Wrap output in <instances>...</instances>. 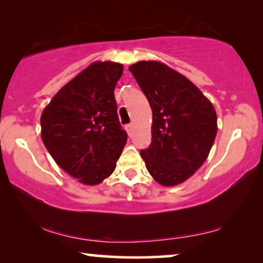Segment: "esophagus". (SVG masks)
I'll return each instance as SVG.
<instances>
[{"instance_id":"1","label":"esophagus","mask_w":263,"mask_h":263,"mask_svg":"<svg viewBox=\"0 0 263 263\" xmlns=\"http://www.w3.org/2000/svg\"><path fill=\"white\" fill-rule=\"evenodd\" d=\"M125 130L128 132L129 135H132V134H133V124L129 123V124L125 125Z\"/></svg>"}]
</instances>
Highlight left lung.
Returning a JSON list of instances; mask_svg holds the SVG:
<instances>
[{
  "label": "left lung",
  "mask_w": 263,
  "mask_h": 263,
  "mask_svg": "<svg viewBox=\"0 0 263 263\" xmlns=\"http://www.w3.org/2000/svg\"><path fill=\"white\" fill-rule=\"evenodd\" d=\"M152 109V142L140 154L161 185L184 182L207 159L217 135L212 103L184 75L157 61L129 67Z\"/></svg>",
  "instance_id": "8db88e82"
}]
</instances>
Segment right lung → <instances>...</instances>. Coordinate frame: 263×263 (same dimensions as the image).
<instances>
[{"label": "right lung", "mask_w": 263, "mask_h": 263, "mask_svg": "<svg viewBox=\"0 0 263 263\" xmlns=\"http://www.w3.org/2000/svg\"><path fill=\"white\" fill-rule=\"evenodd\" d=\"M122 73L120 63L89 64L56 93L42 114L46 149L82 184H99L109 177L127 142L114 95Z\"/></svg>", "instance_id": "obj_1"}]
</instances>
